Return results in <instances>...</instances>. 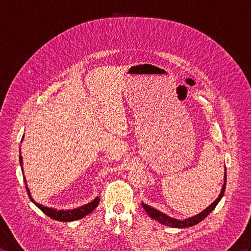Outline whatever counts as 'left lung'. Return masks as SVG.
<instances>
[{"label":"left lung","mask_w":251,"mask_h":251,"mask_svg":"<svg viewBox=\"0 0 251 251\" xmlns=\"http://www.w3.org/2000/svg\"><path fill=\"white\" fill-rule=\"evenodd\" d=\"M225 171H226V170H225ZM224 180H225V181H224V184H223V188H222L220 196H218V197L215 199V201L209 205V207H208L207 209H204L202 212H201V213L195 215V216H192V217L187 218V220L179 221V220H176V218H173V217H171V216H168L166 214L162 213V212L158 211L157 209L151 207V205H149V204H146V203H143V202H142V205H143V208H144V210L146 211L147 214H149L151 218H153V220H155V221H158L159 223H161V224L165 225V226H169V227H172V228H188V227L195 226L196 224L201 223L202 220H204V218L207 217V216L211 213V212L215 209L217 203L220 202L222 197L224 196L225 189H226V182H227L226 173H225Z\"/></svg>","instance_id":"left-lung-1"}]
</instances>
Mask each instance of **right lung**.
Masks as SVG:
<instances>
[{
	"label": "right lung",
	"instance_id": "obj_1",
	"mask_svg": "<svg viewBox=\"0 0 251 251\" xmlns=\"http://www.w3.org/2000/svg\"><path fill=\"white\" fill-rule=\"evenodd\" d=\"M21 152V151H20ZM20 164H21V169L23 170V164H22V157L20 156ZM24 179V182L25 185H26V192H27V195L29 197V199L31 201H33L38 208H39L44 214H47L48 216H50V218H53L55 221H59V222H73V221H77V220H80V218L85 217L86 215L90 214L91 212L98 207V204L100 202V198L96 197L94 201H92L91 202H89L85 205H81L79 208H76L73 210H57V209H52V208H48V207H43L42 204L36 202L33 197L30 195V192L29 189L27 187V183L26 180H25V177L23 176Z\"/></svg>",
	"mask_w": 251,
	"mask_h": 251
}]
</instances>
